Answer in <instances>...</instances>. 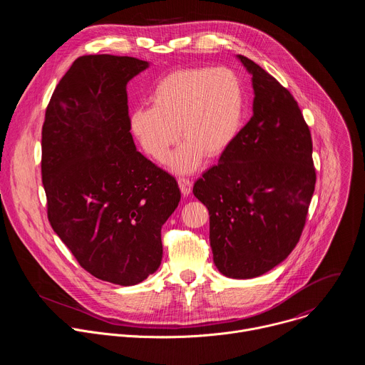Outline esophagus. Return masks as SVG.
I'll use <instances>...</instances> for the list:
<instances>
[{"label":"esophagus","mask_w":365,"mask_h":365,"mask_svg":"<svg viewBox=\"0 0 365 365\" xmlns=\"http://www.w3.org/2000/svg\"><path fill=\"white\" fill-rule=\"evenodd\" d=\"M178 183H179L180 192H182L185 196L190 195L192 186H193V182H192V180H189L187 178H179V179H178Z\"/></svg>","instance_id":"34e87169"}]
</instances>
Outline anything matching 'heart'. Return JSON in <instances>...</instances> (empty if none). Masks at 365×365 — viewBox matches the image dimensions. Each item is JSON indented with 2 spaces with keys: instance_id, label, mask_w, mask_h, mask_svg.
I'll return each mask as SVG.
<instances>
[{
  "instance_id": "heart-1",
  "label": "heart",
  "mask_w": 365,
  "mask_h": 365,
  "mask_svg": "<svg viewBox=\"0 0 365 365\" xmlns=\"http://www.w3.org/2000/svg\"><path fill=\"white\" fill-rule=\"evenodd\" d=\"M148 101L151 107L131 113L130 130L145 154L158 162L168 160L180 135L185 141L170 160L178 173L196 170L205 155L220 158L244 120L241 81L225 68L173 71L155 82Z\"/></svg>"
}]
</instances>
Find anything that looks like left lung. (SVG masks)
I'll list each match as a JSON object with an SVG mask.
<instances>
[{"label": "left lung", "mask_w": 365, "mask_h": 365, "mask_svg": "<svg viewBox=\"0 0 365 365\" xmlns=\"http://www.w3.org/2000/svg\"><path fill=\"white\" fill-rule=\"evenodd\" d=\"M238 59L252 75L254 114L220 163L196 180L193 195L210 211L218 270L251 279L282 263L299 242L317 172L297 101L262 66Z\"/></svg>", "instance_id": "1"}]
</instances>
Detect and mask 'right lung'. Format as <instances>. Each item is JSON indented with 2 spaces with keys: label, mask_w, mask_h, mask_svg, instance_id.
<instances>
[{
  "label": "right lung",
  "mask_w": 365,
  "mask_h": 365,
  "mask_svg": "<svg viewBox=\"0 0 365 365\" xmlns=\"http://www.w3.org/2000/svg\"><path fill=\"white\" fill-rule=\"evenodd\" d=\"M148 66L85 55L59 81L41 128L47 218L82 269L133 286L159 269L162 225L180 200L176 179L135 150L127 83Z\"/></svg>",
  "instance_id": "add662e5"
}]
</instances>
